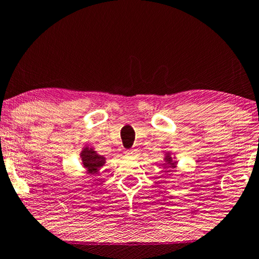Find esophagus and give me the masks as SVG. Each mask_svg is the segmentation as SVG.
<instances>
[{
	"instance_id": "esophagus-1",
	"label": "esophagus",
	"mask_w": 259,
	"mask_h": 259,
	"mask_svg": "<svg viewBox=\"0 0 259 259\" xmlns=\"http://www.w3.org/2000/svg\"><path fill=\"white\" fill-rule=\"evenodd\" d=\"M138 153H139L138 150H127L125 152V154L128 155V157H138Z\"/></svg>"
}]
</instances>
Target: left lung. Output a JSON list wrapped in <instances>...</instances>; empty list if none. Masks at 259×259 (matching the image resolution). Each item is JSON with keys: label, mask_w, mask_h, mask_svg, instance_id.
<instances>
[{"label": "left lung", "mask_w": 259, "mask_h": 259, "mask_svg": "<svg viewBox=\"0 0 259 259\" xmlns=\"http://www.w3.org/2000/svg\"><path fill=\"white\" fill-rule=\"evenodd\" d=\"M166 161H167V162H168V164H169V165H171V167H173V166H175V162H172V160H171V158H167V159H166Z\"/></svg>", "instance_id": "8db88e82"}]
</instances>
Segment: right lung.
<instances>
[{
  "label": "right lung",
  "mask_w": 259,
  "mask_h": 259,
  "mask_svg": "<svg viewBox=\"0 0 259 259\" xmlns=\"http://www.w3.org/2000/svg\"><path fill=\"white\" fill-rule=\"evenodd\" d=\"M81 158H82L83 166L90 172H95L99 167H101L105 162V158L99 155L97 152L92 148H84L81 153Z\"/></svg>",
  "instance_id": "1"
}]
</instances>
